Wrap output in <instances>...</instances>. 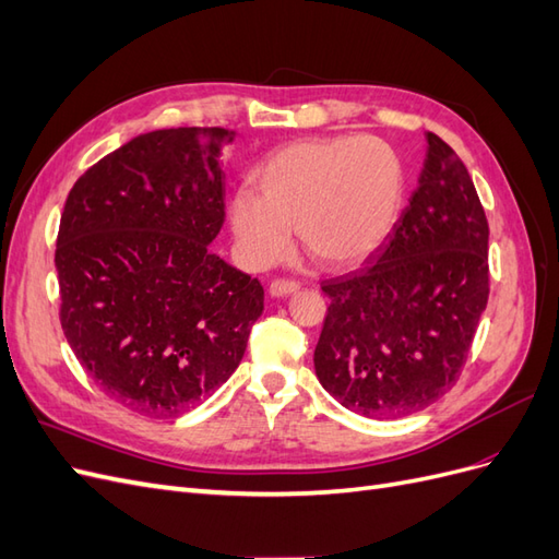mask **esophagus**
<instances>
[{
    "instance_id": "obj_1",
    "label": "esophagus",
    "mask_w": 559,
    "mask_h": 559,
    "mask_svg": "<svg viewBox=\"0 0 559 559\" xmlns=\"http://www.w3.org/2000/svg\"><path fill=\"white\" fill-rule=\"evenodd\" d=\"M300 289V284L296 280H273L270 282V296H289V294H296Z\"/></svg>"
}]
</instances>
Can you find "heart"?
Listing matches in <instances>:
<instances>
[{"label":"heart","instance_id":"b5f03b06","mask_svg":"<svg viewBox=\"0 0 559 559\" xmlns=\"http://www.w3.org/2000/svg\"><path fill=\"white\" fill-rule=\"evenodd\" d=\"M405 181L401 154L380 138L302 140L259 167V193L242 189L230 198V226L253 267L284 257L292 226L317 263L349 267L376 253L394 230Z\"/></svg>","mask_w":559,"mask_h":559}]
</instances>
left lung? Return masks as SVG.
<instances>
[{"instance_id": "left-lung-1", "label": "left lung", "mask_w": 559, "mask_h": 559, "mask_svg": "<svg viewBox=\"0 0 559 559\" xmlns=\"http://www.w3.org/2000/svg\"><path fill=\"white\" fill-rule=\"evenodd\" d=\"M411 205L373 265L321 282V386L347 411L394 419L460 380L489 296V226L466 165L433 132Z\"/></svg>"}]
</instances>
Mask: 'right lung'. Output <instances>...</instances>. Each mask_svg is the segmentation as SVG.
<instances>
[{
    "mask_svg": "<svg viewBox=\"0 0 559 559\" xmlns=\"http://www.w3.org/2000/svg\"><path fill=\"white\" fill-rule=\"evenodd\" d=\"M226 128L130 140L83 173L60 216V324L93 382L175 417L240 366L263 286L210 251L224 226Z\"/></svg>",
    "mask_w": 559,
    "mask_h": 559,
    "instance_id": "right-lung-1",
    "label": "right lung"
}]
</instances>
